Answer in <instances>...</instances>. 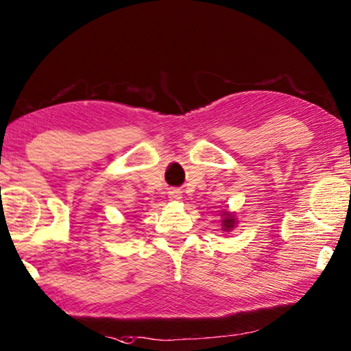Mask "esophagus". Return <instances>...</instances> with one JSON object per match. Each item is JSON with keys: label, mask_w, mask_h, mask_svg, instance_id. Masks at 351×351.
Masks as SVG:
<instances>
[{"label": "esophagus", "mask_w": 351, "mask_h": 351, "mask_svg": "<svg viewBox=\"0 0 351 351\" xmlns=\"http://www.w3.org/2000/svg\"><path fill=\"white\" fill-rule=\"evenodd\" d=\"M169 199L171 200H180L182 199V191H180V189H171V191H169Z\"/></svg>", "instance_id": "34e87169"}]
</instances>
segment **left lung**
<instances>
[{"mask_svg":"<svg viewBox=\"0 0 351 351\" xmlns=\"http://www.w3.org/2000/svg\"><path fill=\"white\" fill-rule=\"evenodd\" d=\"M234 225H236L234 216H232V214H230V213H225V217L222 220V230L223 231H231L232 228H234Z\"/></svg>","mask_w":351,"mask_h":351,"instance_id":"obj_1","label":"left lung"}]
</instances>
